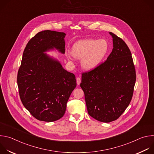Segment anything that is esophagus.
Masks as SVG:
<instances>
[{"label": "esophagus", "mask_w": 154, "mask_h": 154, "mask_svg": "<svg viewBox=\"0 0 154 154\" xmlns=\"http://www.w3.org/2000/svg\"><path fill=\"white\" fill-rule=\"evenodd\" d=\"M80 82H81V79L80 77H77V85H79Z\"/></svg>", "instance_id": "obj_1"}]
</instances>
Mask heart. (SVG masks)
Masks as SVG:
<instances>
[{
  "instance_id": "1",
  "label": "heart",
  "mask_w": 154,
  "mask_h": 154,
  "mask_svg": "<svg viewBox=\"0 0 154 154\" xmlns=\"http://www.w3.org/2000/svg\"><path fill=\"white\" fill-rule=\"evenodd\" d=\"M108 49V43L105 39H83L76 42L72 46V51H67L66 55L69 59L82 58V66L90 70L95 68L102 61Z\"/></svg>"
}]
</instances>
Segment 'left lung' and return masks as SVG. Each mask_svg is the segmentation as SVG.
I'll return each instance as SVG.
<instances>
[{
  "label": "left lung",
  "instance_id": "1",
  "mask_svg": "<svg viewBox=\"0 0 154 154\" xmlns=\"http://www.w3.org/2000/svg\"><path fill=\"white\" fill-rule=\"evenodd\" d=\"M113 48L106 60L82 74L80 87L88 114L109 122L118 119L132 98L136 71L131 52L124 41L112 32Z\"/></svg>",
  "mask_w": 154,
  "mask_h": 154
}]
</instances>
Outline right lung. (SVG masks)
<instances>
[{
	"label": "right lung",
	"instance_id": "add662e5",
	"mask_svg": "<svg viewBox=\"0 0 154 154\" xmlns=\"http://www.w3.org/2000/svg\"><path fill=\"white\" fill-rule=\"evenodd\" d=\"M66 34L51 30L38 32L24 51L17 76L22 103L42 121L52 122L63 116L68 100L77 86L75 76L44 52L53 49L65 52Z\"/></svg>",
	"mask_w": 154,
	"mask_h": 154
}]
</instances>
